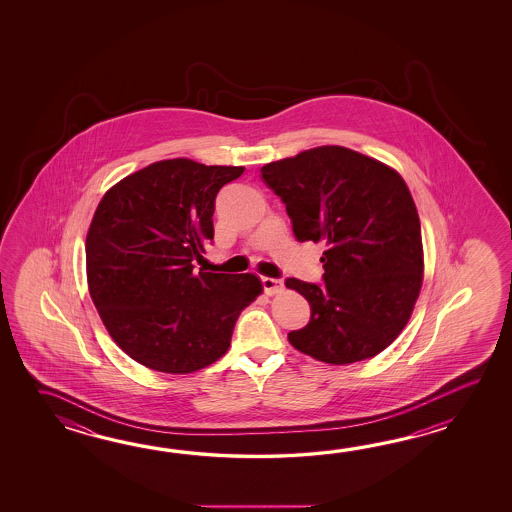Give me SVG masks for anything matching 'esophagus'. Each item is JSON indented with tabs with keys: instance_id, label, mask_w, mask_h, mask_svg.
Instances as JSON below:
<instances>
[{
	"instance_id": "esophagus-1",
	"label": "esophagus",
	"mask_w": 512,
	"mask_h": 512,
	"mask_svg": "<svg viewBox=\"0 0 512 512\" xmlns=\"http://www.w3.org/2000/svg\"><path fill=\"white\" fill-rule=\"evenodd\" d=\"M261 285H263V291L267 294H278L283 291V282L278 278H269V276H263L261 278Z\"/></svg>"
}]
</instances>
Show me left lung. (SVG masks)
I'll list each match as a JSON object with an SVG mask.
<instances>
[{
	"instance_id": "8db88e82",
	"label": "left lung",
	"mask_w": 512,
	"mask_h": 512,
	"mask_svg": "<svg viewBox=\"0 0 512 512\" xmlns=\"http://www.w3.org/2000/svg\"><path fill=\"white\" fill-rule=\"evenodd\" d=\"M261 179L282 199L294 238L326 245L322 285L285 280L311 305L309 324L289 342L327 364L388 348L410 320L425 267L403 177L344 146H320L265 164Z\"/></svg>"
}]
</instances>
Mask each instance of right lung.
Instances as JSON below:
<instances>
[{
	"label": "right lung",
	"instance_id": "obj_1",
	"mask_svg": "<svg viewBox=\"0 0 512 512\" xmlns=\"http://www.w3.org/2000/svg\"><path fill=\"white\" fill-rule=\"evenodd\" d=\"M243 172L168 159L98 203L86 238L89 294L117 346L150 370L192 373L223 357L263 289L251 272L194 271L214 240L216 196Z\"/></svg>",
	"mask_w": 512,
	"mask_h": 512
}]
</instances>
